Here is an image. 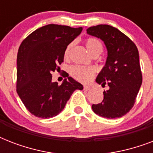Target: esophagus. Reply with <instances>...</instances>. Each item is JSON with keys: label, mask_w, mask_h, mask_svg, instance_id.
Returning a JSON list of instances; mask_svg holds the SVG:
<instances>
[{"label": "esophagus", "mask_w": 153, "mask_h": 153, "mask_svg": "<svg viewBox=\"0 0 153 153\" xmlns=\"http://www.w3.org/2000/svg\"><path fill=\"white\" fill-rule=\"evenodd\" d=\"M83 89H84V90H85V91H89V90H90V89H91V86H86V85H84Z\"/></svg>", "instance_id": "1"}]
</instances>
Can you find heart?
<instances>
[{"label": "heart", "mask_w": 153, "mask_h": 153, "mask_svg": "<svg viewBox=\"0 0 153 153\" xmlns=\"http://www.w3.org/2000/svg\"><path fill=\"white\" fill-rule=\"evenodd\" d=\"M85 44H86L87 51L90 52L92 56L98 55L102 51V43L96 38L91 37V38L86 39ZM72 47H73V44H70L65 49L64 57L66 59L69 57ZM70 73L74 79L79 82H86L90 81L94 76V70L92 68L83 67V66H79V65H75V66L71 67Z\"/></svg>", "instance_id": "obj_1"}]
</instances>
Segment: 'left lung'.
I'll use <instances>...</instances> for the list:
<instances>
[{
  "label": "left lung",
  "instance_id": "1",
  "mask_svg": "<svg viewBox=\"0 0 153 153\" xmlns=\"http://www.w3.org/2000/svg\"><path fill=\"white\" fill-rule=\"evenodd\" d=\"M86 32L102 39L107 49L105 65L96 82L109 89L103 92V101L92 105V109L102 117H121L133 108L142 83L137 48L127 36L110 25L93 26Z\"/></svg>",
  "mask_w": 153,
  "mask_h": 153
}]
</instances>
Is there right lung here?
<instances>
[{
	"label": "right lung",
	"mask_w": 153,
	"mask_h": 153,
	"mask_svg": "<svg viewBox=\"0 0 153 153\" xmlns=\"http://www.w3.org/2000/svg\"><path fill=\"white\" fill-rule=\"evenodd\" d=\"M82 31L81 27L48 25L32 32L20 44L16 59V92L36 117L56 116L73 92L83 89L68 74L60 86L51 76V72L59 70L58 65L63 62L66 48Z\"/></svg>",
	"instance_id": "right-lung-1"
}]
</instances>
